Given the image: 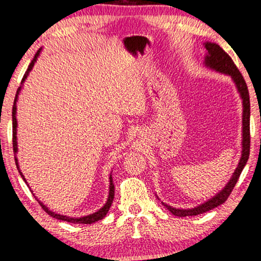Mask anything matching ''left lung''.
<instances>
[{
    "mask_svg": "<svg viewBox=\"0 0 261 261\" xmlns=\"http://www.w3.org/2000/svg\"><path fill=\"white\" fill-rule=\"evenodd\" d=\"M205 49L208 50V54L205 56V65H207L208 67L215 69V71L222 72L225 73V74L232 76L234 83H236V85L238 87V91L240 92V95L242 98V105H244V113H242V117H244V118H242V126H244L242 127V137H244V139H242V155L239 166H238L236 171H234L230 181L227 183V186L218 194V195L207 201V202H204L203 204L193 209H176L170 207V205H167L166 203H163L172 214L175 216H178V218L202 214V213L212 211L213 208L218 207V205L225 202V201L228 199L230 193H232L234 187H236L238 179L240 177L242 169H244L246 163H247L249 156V148H251V134H249V116H251V109H249V93L244 76H242L240 71L238 69L236 64H234L232 58H230L219 45L207 42L205 43Z\"/></svg>",
    "mask_w": 261,
    "mask_h": 261,
    "instance_id": "obj_1",
    "label": "left lung"
}]
</instances>
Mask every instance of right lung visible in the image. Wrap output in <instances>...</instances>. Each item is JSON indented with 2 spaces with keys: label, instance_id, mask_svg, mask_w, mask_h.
<instances>
[{
  "label": "right lung",
  "instance_id": "1",
  "mask_svg": "<svg viewBox=\"0 0 261 261\" xmlns=\"http://www.w3.org/2000/svg\"><path fill=\"white\" fill-rule=\"evenodd\" d=\"M39 53H40V50H38V52H36L34 59H33L31 64H29L27 71H25L23 78H22V83L24 82L25 78H27L29 71H31V69L33 68V66H34V62L36 61V59H38ZM20 90H21V86H20L19 89H17V91H16L15 100H14V105H13V150H14V152L17 151V143H16V125H17V122H16V99H17V94H19ZM15 163H16L17 170H19L21 177L23 178V181L25 182L24 176L22 175V172L20 171V169H19V166H17V160H16V159H15ZM25 183H27V182H25ZM113 197H115V185H113L112 176H110V193H109L108 202H106V203L104 204V207L99 209V211H98L97 213H93V214H91V215L84 216V218L74 219V218H68V216H64V215H60V214H56V213H54V212H50L49 209L47 208L45 204H42V202H40L39 200H38V201H39L40 205H41V207H42L43 211H45L48 215L53 216V218H56V219H58V220H62V221L72 222V223H84V225H91V223H93V222H95V221H99V220H101L102 218H105V215L109 213L110 207H111L112 201H113Z\"/></svg>",
  "mask_w": 261,
  "mask_h": 261
}]
</instances>
